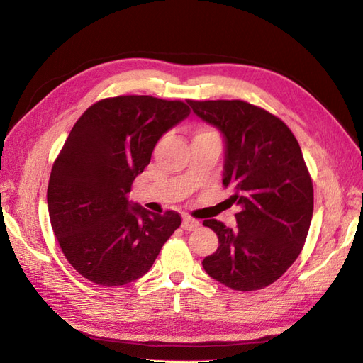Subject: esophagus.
<instances>
[{"mask_svg": "<svg viewBox=\"0 0 363 363\" xmlns=\"http://www.w3.org/2000/svg\"><path fill=\"white\" fill-rule=\"evenodd\" d=\"M199 226V221L189 217V215H186V217H182V229L184 230H194Z\"/></svg>", "mask_w": 363, "mask_h": 363, "instance_id": "1", "label": "esophagus"}]
</instances>
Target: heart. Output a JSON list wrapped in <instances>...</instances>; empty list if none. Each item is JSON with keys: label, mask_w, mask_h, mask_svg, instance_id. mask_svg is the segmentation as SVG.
Instances as JSON below:
<instances>
[{"label": "heart", "mask_w": 363, "mask_h": 363, "mask_svg": "<svg viewBox=\"0 0 363 363\" xmlns=\"http://www.w3.org/2000/svg\"><path fill=\"white\" fill-rule=\"evenodd\" d=\"M203 134H211V133H203Z\"/></svg>", "instance_id": "obj_1"}]
</instances>
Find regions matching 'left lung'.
Masks as SVG:
<instances>
[{"mask_svg":"<svg viewBox=\"0 0 363 363\" xmlns=\"http://www.w3.org/2000/svg\"><path fill=\"white\" fill-rule=\"evenodd\" d=\"M187 103L223 135V186L240 207L235 229L204 221L220 246L203 267L233 290L264 289L296 260L311 228L313 187L299 143L284 121L240 99Z\"/></svg>","mask_w":363,"mask_h":363,"instance_id":"1","label":"left lung"}]
</instances>
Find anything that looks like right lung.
<instances>
[{
	"label": "right lung",
	"instance_id": "add662e5",
	"mask_svg": "<svg viewBox=\"0 0 363 363\" xmlns=\"http://www.w3.org/2000/svg\"><path fill=\"white\" fill-rule=\"evenodd\" d=\"M189 113L182 101L128 95L95 103L76 121L52 165L46 198L64 256L90 282H134L181 226L179 213H151L128 194L159 138Z\"/></svg>",
	"mask_w": 363,
	"mask_h": 363
}]
</instances>
